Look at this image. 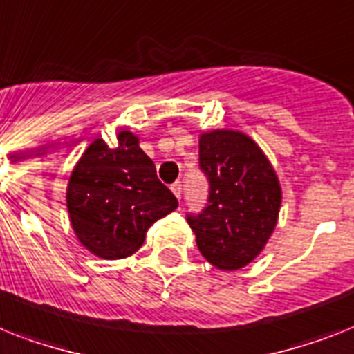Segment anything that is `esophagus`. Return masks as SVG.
<instances>
[{
    "label": "esophagus",
    "instance_id": "1",
    "mask_svg": "<svg viewBox=\"0 0 354 354\" xmlns=\"http://www.w3.org/2000/svg\"><path fill=\"white\" fill-rule=\"evenodd\" d=\"M171 192H174V195L177 198H180V195H183V184L180 183H175L171 184Z\"/></svg>",
    "mask_w": 354,
    "mask_h": 354
}]
</instances>
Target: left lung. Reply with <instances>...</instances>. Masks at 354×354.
<instances>
[{"mask_svg": "<svg viewBox=\"0 0 354 354\" xmlns=\"http://www.w3.org/2000/svg\"><path fill=\"white\" fill-rule=\"evenodd\" d=\"M198 160L209 197L203 213L188 215L197 248L217 270H241L275 232L282 203L277 171L250 136L227 128L201 133Z\"/></svg>", "mask_w": 354, "mask_h": 354, "instance_id": "left-lung-1", "label": "left lung"}]
</instances>
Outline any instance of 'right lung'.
Returning <instances> with one entry per match:
<instances>
[{
    "label": "right lung",
    "instance_id": "obj_1",
    "mask_svg": "<svg viewBox=\"0 0 354 354\" xmlns=\"http://www.w3.org/2000/svg\"><path fill=\"white\" fill-rule=\"evenodd\" d=\"M177 206L130 130L119 131L115 148L103 139L92 141L66 186V208L77 241L106 261L133 255L148 227Z\"/></svg>",
    "mask_w": 354,
    "mask_h": 354
}]
</instances>
